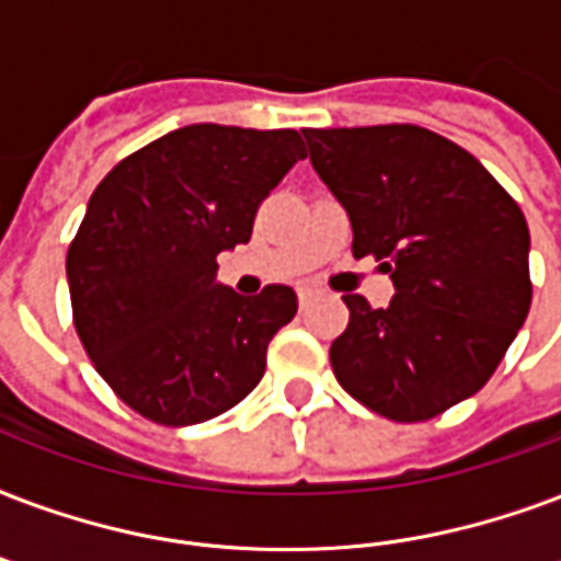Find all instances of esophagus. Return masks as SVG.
<instances>
[{
	"label": "esophagus",
	"mask_w": 561,
	"mask_h": 561,
	"mask_svg": "<svg viewBox=\"0 0 561 561\" xmlns=\"http://www.w3.org/2000/svg\"><path fill=\"white\" fill-rule=\"evenodd\" d=\"M314 299H318V290H314V288H299V309H309Z\"/></svg>",
	"instance_id": "obj_1"
}]
</instances>
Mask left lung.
I'll list each match as a JSON object with an SVG mask.
<instances>
[{"label":"left lung","mask_w":561,"mask_h":561,"mask_svg":"<svg viewBox=\"0 0 561 561\" xmlns=\"http://www.w3.org/2000/svg\"><path fill=\"white\" fill-rule=\"evenodd\" d=\"M311 167L353 226V255L391 273L329 347L335 379L388 421L417 423L480 391L533 302L529 229L518 203L459 144L391 123L302 128Z\"/></svg>","instance_id":"left-lung-1"}]
</instances>
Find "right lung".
<instances>
[{
  "label": "right lung",
  "mask_w": 561,
  "mask_h": 561,
  "mask_svg": "<svg viewBox=\"0 0 561 561\" xmlns=\"http://www.w3.org/2000/svg\"><path fill=\"white\" fill-rule=\"evenodd\" d=\"M299 158L294 128L194 123L93 191L67 252L72 320L102 379L149 421H211L262 382L297 294L241 297L217 282V255L250 241L259 205Z\"/></svg>",
  "instance_id": "right-lung-1"
}]
</instances>
